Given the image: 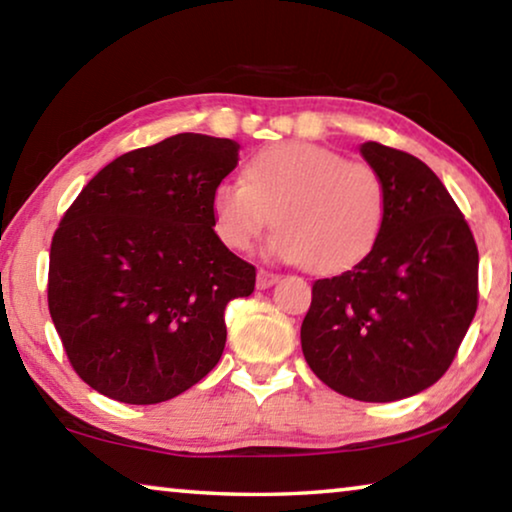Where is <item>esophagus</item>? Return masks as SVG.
<instances>
[{
    "label": "esophagus",
    "instance_id": "34e87169",
    "mask_svg": "<svg viewBox=\"0 0 512 512\" xmlns=\"http://www.w3.org/2000/svg\"><path fill=\"white\" fill-rule=\"evenodd\" d=\"M278 278H280L278 273L266 271V269H259V271H257V289H266V287L276 285Z\"/></svg>",
    "mask_w": 512,
    "mask_h": 512
}]
</instances>
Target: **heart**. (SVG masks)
<instances>
[{
    "label": "heart",
    "mask_w": 512,
    "mask_h": 512,
    "mask_svg": "<svg viewBox=\"0 0 512 512\" xmlns=\"http://www.w3.org/2000/svg\"><path fill=\"white\" fill-rule=\"evenodd\" d=\"M213 230L248 250L276 225L271 250L310 271L338 273L375 248L386 218V186L363 160L312 142H278L246 165V183L220 181L211 195Z\"/></svg>",
    "instance_id": "obj_1"
}]
</instances>
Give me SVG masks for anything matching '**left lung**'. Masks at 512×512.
<instances>
[{
  "instance_id": "left-lung-1",
  "label": "left lung",
  "mask_w": 512,
  "mask_h": 512,
  "mask_svg": "<svg viewBox=\"0 0 512 512\" xmlns=\"http://www.w3.org/2000/svg\"><path fill=\"white\" fill-rule=\"evenodd\" d=\"M361 154L384 179V227L352 271L312 282L301 347L333 391L393 402L451 368L478 308V248L423 160L379 142Z\"/></svg>"
}]
</instances>
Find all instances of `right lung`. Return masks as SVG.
Returning a JSON list of instances; mask_svg holds the SVG:
<instances>
[{
    "instance_id": "obj_1",
    "label": "right lung",
    "mask_w": 512,
    "mask_h": 512,
    "mask_svg": "<svg viewBox=\"0 0 512 512\" xmlns=\"http://www.w3.org/2000/svg\"><path fill=\"white\" fill-rule=\"evenodd\" d=\"M239 144L179 133L114 158L52 236L48 308L68 361L126 404L177 398L216 368L225 308L255 266L213 232V188Z\"/></svg>"
}]
</instances>
